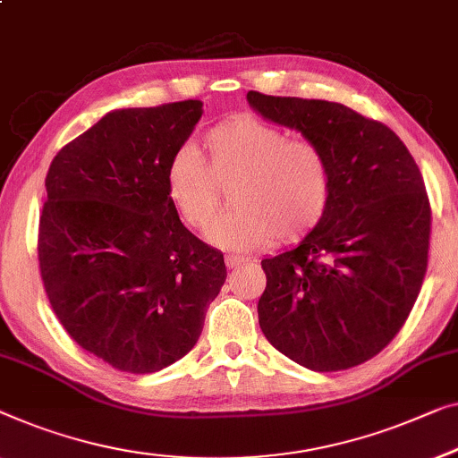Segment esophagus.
Here are the masks:
<instances>
[{
  "mask_svg": "<svg viewBox=\"0 0 458 458\" xmlns=\"http://www.w3.org/2000/svg\"><path fill=\"white\" fill-rule=\"evenodd\" d=\"M243 262H248V258H243V256H235V254L225 256V264H227V268H237V267H242Z\"/></svg>",
  "mask_w": 458,
  "mask_h": 458,
  "instance_id": "esophagus-1",
  "label": "esophagus"
}]
</instances>
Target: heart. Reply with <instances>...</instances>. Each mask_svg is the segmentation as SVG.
I'll use <instances>...</instances> for the list:
<instances>
[{
    "label": "heart",
    "mask_w": 458,
    "mask_h": 458,
    "mask_svg": "<svg viewBox=\"0 0 458 458\" xmlns=\"http://www.w3.org/2000/svg\"><path fill=\"white\" fill-rule=\"evenodd\" d=\"M165 188L182 221L200 229L229 188L233 207L207 231L208 242L254 250L278 237L293 242L322 223L333 198V169L318 144L289 140L287 131L240 115L204 136L202 157L182 148L165 171Z\"/></svg>",
    "instance_id": "heart-1"
}]
</instances>
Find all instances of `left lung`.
<instances>
[{
  "instance_id": "8db88e82",
  "label": "left lung",
  "mask_w": 458,
  "mask_h": 458,
  "mask_svg": "<svg viewBox=\"0 0 458 458\" xmlns=\"http://www.w3.org/2000/svg\"><path fill=\"white\" fill-rule=\"evenodd\" d=\"M248 103L318 144L333 169L322 223L262 260V333L314 372L360 366L394 339L426 276L432 213L420 167L393 130L341 103L256 90Z\"/></svg>"
}]
</instances>
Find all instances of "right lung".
Here are the masks:
<instances>
[{"instance_id": "obj_1", "label": "right lung", "mask_w": 458, "mask_h": 458, "mask_svg": "<svg viewBox=\"0 0 458 458\" xmlns=\"http://www.w3.org/2000/svg\"><path fill=\"white\" fill-rule=\"evenodd\" d=\"M200 101L115 109L57 152L45 177L38 267L49 303L84 351L152 374L191 351L227 270L169 202L165 171Z\"/></svg>"}]
</instances>
